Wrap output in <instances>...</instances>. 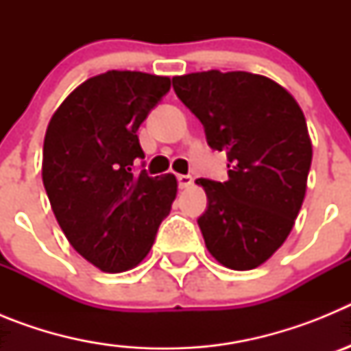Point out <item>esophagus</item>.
<instances>
[{
	"label": "esophagus",
	"instance_id": "obj_1",
	"mask_svg": "<svg viewBox=\"0 0 351 351\" xmlns=\"http://www.w3.org/2000/svg\"><path fill=\"white\" fill-rule=\"evenodd\" d=\"M178 181H179V188H181V190H184V188H190V186L193 184V179H191V176H178Z\"/></svg>",
	"mask_w": 351,
	"mask_h": 351
}]
</instances>
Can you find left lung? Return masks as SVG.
<instances>
[{
	"instance_id": "1",
	"label": "left lung",
	"mask_w": 351,
	"mask_h": 351,
	"mask_svg": "<svg viewBox=\"0 0 351 351\" xmlns=\"http://www.w3.org/2000/svg\"><path fill=\"white\" fill-rule=\"evenodd\" d=\"M172 86L207 144L228 158V181H195L207 195L198 218L207 250L225 267L251 271L280 250L304 202L313 158L306 117L283 86L250 71H197Z\"/></svg>"
}]
</instances>
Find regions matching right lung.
Segmentation results:
<instances>
[{"label": "right lung", "instance_id": "right-lung-1", "mask_svg": "<svg viewBox=\"0 0 351 351\" xmlns=\"http://www.w3.org/2000/svg\"><path fill=\"white\" fill-rule=\"evenodd\" d=\"M169 89V77L105 71L64 98L45 132L42 179L56 219L104 272L137 267L178 195L173 173L133 172L144 158L138 126Z\"/></svg>", "mask_w": 351, "mask_h": 351}]
</instances>
